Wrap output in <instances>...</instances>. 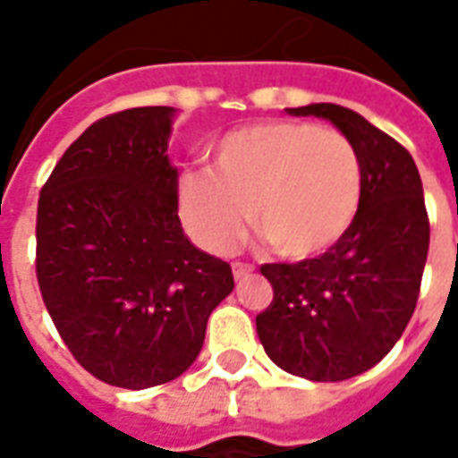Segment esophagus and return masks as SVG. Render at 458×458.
<instances>
[{"mask_svg": "<svg viewBox=\"0 0 458 458\" xmlns=\"http://www.w3.org/2000/svg\"><path fill=\"white\" fill-rule=\"evenodd\" d=\"M252 269L255 267H252V265H248V262H233V275H235V279L248 277Z\"/></svg>", "mask_w": 458, "mask_h": 458, "instance_id": "34e87169", "label": "esophagus"}]
</instances>
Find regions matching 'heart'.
<instances>
[{
    "label": "heart",
    "instance_id": "1",
    "mask_svg": "<svg viewBox=\"0 0 458 458\" xmlns=\"http://www.w3.org/2000/svg\"><path fill=\"white\" fill-rule=\"evenodd\" d=\"M360 159L331 127L272 120L228 131L213 169H191L179 189L181 220L200 248L228 255L245 228L275 255L307 259L351 228L360 206Z\"/></svg>",
    "mask_w": 458,
    "mask_h": 458
}]
</instances>
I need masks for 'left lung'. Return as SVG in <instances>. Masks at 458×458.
Segmentation results:
<instances>
[{"label":"left lung","mask_w":458,"mask_h":458,"mask_svg":"<svg viewBox=\"0 0 458 458\" xmlns=\"http://www.w3.org/2000/svg\"><path fill=\"white\" fill-rule=\"evenodd\" d=\"M334 122L360 159V206L351 228L318 255L259 272L275 297L258 314V336L275 363L314 383H338L390 353L412 318L429 250L417 164L363 114L334 103L289 107Z\"/></svg>","instance_id":"obj_1"}]
</instances>
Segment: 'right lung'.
<instances>
[{
	"mask_svg": "<svg viewBox=\"0 0 458 458\" xmlns=\"http://www.w3.org/2000/svg\"><path fill=\"white\" fill-rule=\"evenodd\" d=\"M174 107L93 122L38 196L36 279L58 334L85 370L144 390L189 370L213 309L235 282L228 262L183 235Z\"/></svg>",
	"mask_w": 458,
	"mask_h": 458,
	"instance_id": "obj_1",
	"label": "right lung"
}]
</instances>
